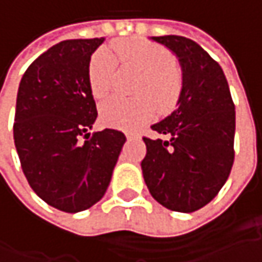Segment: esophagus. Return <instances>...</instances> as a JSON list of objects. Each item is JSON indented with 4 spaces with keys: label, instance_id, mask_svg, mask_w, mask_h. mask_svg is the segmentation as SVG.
Masks as SVG:
<instances>
[{
    "label": "esophagus",
    "instance_id": "esophagus-1",
    "mask_svg": "<svg viewBox=\"0 0 262 262\" xmlns=\"http://www.w3.org/2000/svg\"><path fill=\"white\" fill-rule=\"evenodd\" d=\"M125 136L128 140H133V138H136L137 136H134V134H129V133H125Z\"/></svg>",
    "mask_w": 262,
    "mask_h": 262
}]
</instances>
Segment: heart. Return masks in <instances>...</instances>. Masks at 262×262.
I'll return each mask as SVG.
<instances>
[{"label":"heart","instance_id":"1","mask_svg":"<svg viewBox=\"0 0 262 262\" xmlns=\"http://www.w3.org/2000/svg\"><path fill=\"white\" fill-rule=\"evenodd\" d=\"M116 54L125 66L134 67L143 77L137 84V99L111 97L100 106V119L105 125L121 129H136L156 114L170 112L179 102L184 89V76L166 48L144 39L116 42ZM116 59L114 54L100 48L89 62V84L95 97H105L114 89Z\"/></svg>","mask_w":262,"mask_h":262}]
</instances>
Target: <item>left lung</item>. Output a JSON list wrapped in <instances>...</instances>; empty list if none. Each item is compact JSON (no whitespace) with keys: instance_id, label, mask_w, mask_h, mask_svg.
I'll use <instances>...</instances> for the list:
<instances>
[{"instance_id":"8db88e82","label":"left lung","mask_w":262,"mask_h":262,"mask_svg":"<svg viewBox=\"0 0 262 262\" xmlns=\"http://www.w3.org/2000/svg\"><path fill=\"white\" fill-rule=\"evenodd\" d=\"M179 59L184 89L178 107L151 125L163 138H147L143 176L151 196L172 211L192 213L208 204L235 160V103L222 67L184 36H153Z\"/></svg>"}]
</instances>
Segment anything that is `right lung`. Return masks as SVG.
I'll return each mask as SVG.
<instances>
[{
  "instance_id": "1",
  "label": "right lung",
  "mask_w": 262,
  "mask_h": 262,
  "mask_svg": "<svg viewBox=\"0 0 262 262\" xmlns=\"http://www.w3.org/2000/svg\"><path fill=\"white\" fill-rule=\"evenodd\" d=\"M105 37L62 40L37 56L21 77L14 144L32 189L49 206L78 213L105 195L124 133L90 134L97 118L89 84L90 56Z\"/></svg>"
}]
</instances>
